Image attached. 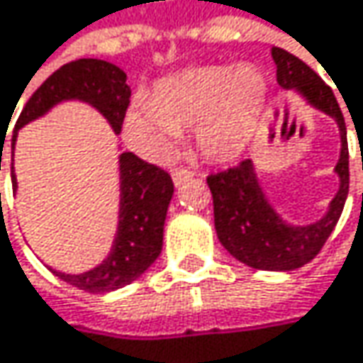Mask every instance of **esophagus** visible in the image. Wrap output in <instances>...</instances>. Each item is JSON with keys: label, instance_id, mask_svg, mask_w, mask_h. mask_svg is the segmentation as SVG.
<instances>
[{"label": "esophagus", "instance_id": "1", "mask_svg": "<svg viewBox=\"0 0 363 363\" xmlns=\"http://www.w3.org/2000/svg\"><path fill=\"white\" fill-rule=\"evenodd\" d=\"M191 177H193V172H191V170H186V168H174V170H172V181H174L177 186H181L182 182L189 181Z\"/></svg>", "mask_w": 363, "mask_h": 363}]
</instances>
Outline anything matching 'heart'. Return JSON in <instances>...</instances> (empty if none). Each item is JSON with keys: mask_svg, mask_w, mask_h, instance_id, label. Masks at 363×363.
I'll use <instances>...</instances> for the list:
<instances>
[{"mask_svg": "<svg viewBox=\"0 0 363 363\" xmlns=\"http://www.w3.org/2000/svg\"><path fill=\"white\" fill-rule=\"evenodd\" d=\"M266 104L268 83L255 66H195L137 97L124 116V137L149 160H166L179 133L193 128L206 160L230 164L255 139Z\"/></svg>", "mask_w": 363, "mask_h": 363, "instance_id": "b5f03b06", "label": "heart"}]
</instances>
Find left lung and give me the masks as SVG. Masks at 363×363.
Listing matches in <instances>:
<instances>
[{"label":"left lung","mask_w":363,"mask_h":363,"mask_svg":"<svg viewBox=\"0 0 363 363\" xmlns=\"http://www.w3.org/2000/svg\"><path fill=\"white\" fill-rule=\"evenodd\" d=\"M277 83L297 91L308 106L335 118L341 135V155L335 166L339 191L328 203L326 214L312 224H289L268 201L251 160L235 168L210 174L208 184L214 197L216 235L224 249L255 270L289 272L312 262L335 230L349 193V149L345 118L333 89L312 68L293 53L272 48Z\"/></svg>","instance_id":"1"}]
</instances>
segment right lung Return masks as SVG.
<instances>
[{"mask_svg": "<svg viewBox=\"0 0 363 363\" xmlns=\"http://www.w3.org/2000/svg\"><path fill=\"white\" fill-rule=\"evenodd\" d=\"M84 101L104 116L118 135L126 108L130 104V86L126 84V74L106 60L83 57L57 68L45 83L41 84L24 110L20 112L12 135V162L18 130L45 116L53 106L62 101ZM8 128L0 133L6 141ZM4 151V145H1ZM0 151V168H1ZM120 212L114 245L108 257L95 268L83 274H66L51 270L64 282L89 291V293H110L120 286L137 280L162 253L164 243V222L166 212L174 193V184L168 172L143 162L130 151L120 153ZM12 186L18 189L14 164H12Z\"/></svg>", "mask_w": 363, "mask_h": 363, "instance_id": "1", "label": "right lung"}]
</instances>
